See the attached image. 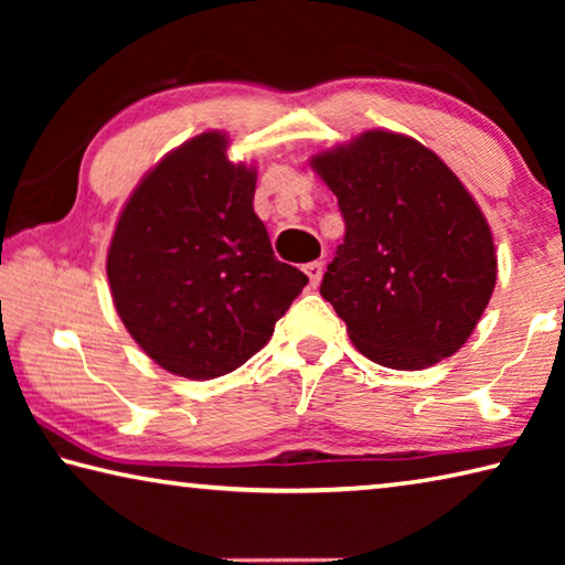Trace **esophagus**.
I'll list each match as a JSON object with an SVG mask.
<instances>
[{"label":"esophagus","instance_id":"1","mask_svg":"<svg viewBox=\"0 0 565 565\" xmlns=\"http://www.w3.org/2000/svg\"><path fill=\"white\" fill-rule=\"evenodd\" d=\"M303 271H306V276H309V284L313 286V289H317V286L321 284V276H323V262L306 264Z\"/></svg>","mask_w":565,"mask_h":565}]
</instances>
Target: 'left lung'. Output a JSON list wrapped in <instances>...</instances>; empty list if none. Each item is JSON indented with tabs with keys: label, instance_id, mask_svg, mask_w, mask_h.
<instances>
[{
	"label": "left lung",
	"instance_id": "1",
	"mask_svg": "<svg viewBox=\"0 0 565 565\" xmlns=\"http://www.w3.org/2000/svg\"><path fill=\"white\" fill-rule=\"evenodd\" d=\"M347 224L321 296L363 356L418 371L454 356L495 286L489 222L431 149L371 129L313 157Z\"/></svg>",
	"mask_w": 565,
	"mask_h": 565
}]
</instances>
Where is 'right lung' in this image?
I'll return each mask as SVG.
<instances>
[{
    "mask_svg": "<svg viewBox=\"0 0 565 565\" xmlns=\"http://www.w3.org/2000/svg\"><path fill=\"white\" fill-rule=\"evenodd\" d=\"M206 131L141 179L114 228L107 276L124 327L184 379H216L266 347L309 279L254 214L256 171Z\"/></svg>",
    "mask_w": 565,
    "mask_h": 565,
    "instance_id": "obj_1",
    "label": "right lung"
}]
</instances>
